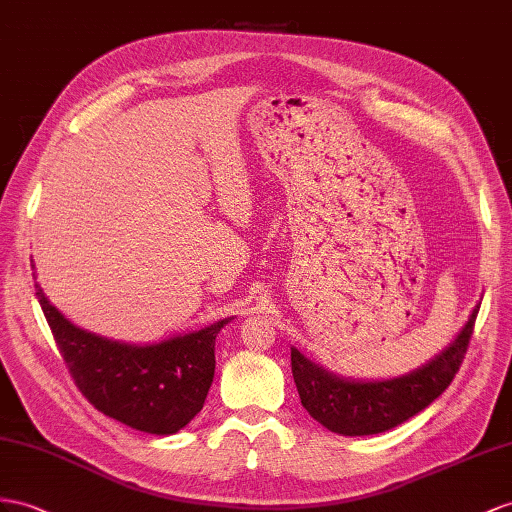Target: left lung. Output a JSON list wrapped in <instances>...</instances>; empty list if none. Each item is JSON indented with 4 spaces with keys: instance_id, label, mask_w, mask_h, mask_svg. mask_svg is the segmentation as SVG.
I'll return each mask as SVG.
<instances>
[{
    "instance_id": "obj_1",
    "label": "left lung",
    "mask_w": 512,
    "mask_h": 512,
    "mask_svg": "<svg viewBox=\"0 0 512 512\" xmlns=\"http://www.w3.org/2000/svg\"><path fill=\"white\" fill-rule=\"evenodd\" d=\"M480 300L471 309L463 329L441 352L419 368L383 381L337 376L307 359L298 348H292V374L300 402L316 422L344 437L378 435L396 428L424 411L452 383L465 359Z\"/></svg>"
}]
</instances>
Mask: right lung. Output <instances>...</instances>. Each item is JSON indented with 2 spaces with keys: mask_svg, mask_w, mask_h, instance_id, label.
<instances>
[{
  "mask_svg": "<svg viewBox=\"0 0 512 512\" xmlns=\"http://www.w3.org/2000/svg\"><path fill=\"white\" fill-rule=\"evenodd\" d=\"M36 298L75 385L97 411L149 435H175L203 409L216 370V335L233 318L155 344H127L75 326Z\"/></svg>",
  "mask_w": 512,
  "mask_h": 512,
  "instance_id": "1",
  "label": "right lung"
}]
</instances>
